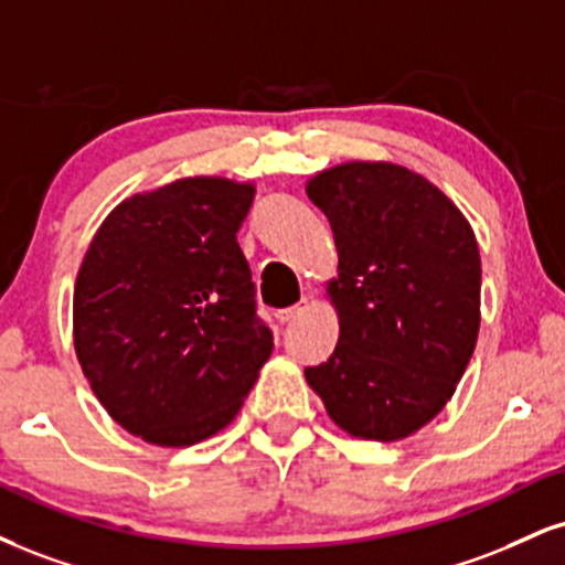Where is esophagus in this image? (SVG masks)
<instances>
[{
	"label": "esophagus",
	"instance_id": "34e87169",
	"mask_svg": "<svg viewBox=\"0 0 565 565\" xmlns=\"http://www.w3.org/2000/svg\"><path fill=\"white\" fill-rule=\"evenodd\" d=\"M305 310H308V302L291 305V308H284V310H278V321H281V323H295L297 318H300Z\"/></svg>",
	"mask_w": 565,
	"mask_h": 565
}]
</instances>
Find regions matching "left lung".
Wrapping results in <instances>:
<instances>
[{"mask_svg": "<svg viewBox=\"0 0 565 565\" xmlns=\"http://www.w3.org/2000/svg\"><path fill=\"white\" fill-rule=\"evenodd\" d=\"M308 196L334 231L339 342L305 379L352 437H411L447 405L477 348V236L434 183L392 162H344Z\"/></svg>", "mask_w": 565, "mask_h": 565, "instance_id": "1", "label": "left lung"}]
</instances>
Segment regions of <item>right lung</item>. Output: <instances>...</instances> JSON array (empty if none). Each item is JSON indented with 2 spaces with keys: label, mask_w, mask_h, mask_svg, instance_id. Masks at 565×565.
<instances>
[{
  "label": "right lung",
  "mask_w": 565,
  "mask_h": 565,
  "mask_svg": "<svg viewBox=\"0 0 565 565\" xmlns=\"http://www.w3.org/2000/svg\"><path fill=\"white\" fill-rule=\"evenodd\" d=\"M253 183L181 179L120 202L73 291V342L105 411L136 437L186 447L231 424L274 331L236 242Z\"/></svg>",
  "instance_id": "right-lung-1"
}]
</instances>
